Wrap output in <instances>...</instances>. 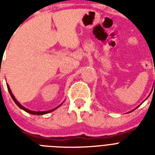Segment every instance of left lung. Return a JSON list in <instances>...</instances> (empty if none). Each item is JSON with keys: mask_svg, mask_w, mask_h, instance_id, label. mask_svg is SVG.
Returning <instances> with one entry per match:
<instances>
[{"mask_svg": "<svg viewBox=\"0 0 155 155\" xmlns=\"http://www.w3.org/2000/svg\"><path fill=\"white\" fill-rule=\"evenodd\" d=\"M154 86H155V82H154Z\"/></svg>", "mask_w": 155, "mask_h": 155, "instance_id": "1", "label": "left lung"}]
</instances>
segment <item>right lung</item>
Instances as JSON below:
<instances>
[{
	"label": "right lung",
	"mask_w": 155,
	"mask_h": 155,
	"mask_svg": "<svg viewBox=\"0 0 155 155\" xmlns=\"http://www.w3.org/2000/svg\"><path fill=\"white\" fill-rule=\"evenodd\" d=\"M7 87H8V92H9V94H10L11 97H12V99L13 100V101H14L16 103V104H17V105H18V107H19V108H21V109H23V110H24V111H25V112H27V113H31V114H34V115H43V114H46V113H51V112H52V111H54V109H56V108H58V107H59V106H60L61 104H61L60 105H58V107H57V108H54V109H52V110L45 111V112H35V111L29 110V109H27V108H25V107H23V106L21 105V104L18 103V101H17V100L15 99V97H13V93L11 92V90H10V88H9V87H8V86H7Z\"/></svg>",
	"instance_id": "add662e5"
}]
</instances>
